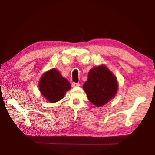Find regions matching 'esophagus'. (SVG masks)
<instances>
[{
	"instance_id": "1",
	"label": "esophagus",
	"mask_w": 155,
	"mask_h": 155,
	"mask_svg": "<svg viewBox=\"0 0 155 155\" xmlns=\"http://www.w3.org/2000/svg\"><path fill=\"white\" fill-rule=\"evenodd\" d=\"M80 86V83H74L73 82L72 83V87H79Z\"/></svg>"
}]
</instances>
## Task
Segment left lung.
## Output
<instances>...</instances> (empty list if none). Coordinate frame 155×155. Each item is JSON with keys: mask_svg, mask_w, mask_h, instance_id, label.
<instances>
[{"mask_svg": "<svg viewBox=\"0 0 155 155\" xmlns=\"http://www.w3.org/2000/svg\"><path fill=\"white\" fill-rule=\"evenodd\" d=\"M118 83L115 76L105 66L95 67L90 70L83 89L87 97L96 106L104 105L117 92Z\"/></svg>", "mask_w": 155, "mask_h": 155, "instance_id": "8db88e82", "label": "left lung"}]
</instances>
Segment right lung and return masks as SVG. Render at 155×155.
Returning <instances> with one entry per match:
<instances>
[{
	"label": "right lung",
	"mask_w": 155,
	"mask_h": 155,
	"mask_svg": "<svg viewBox=\"0 0 155 155\" xmlns=\"http://www.w3.org/2000/svg\"><path fill=\"white\" fill-rule=\"evenodd\" d=\"M38 87L42 95L53 103L62 99L71 85L68 80L53 68L43 74Z\"/></svg>",
	"instance_id": "1"
}]
</instances>
